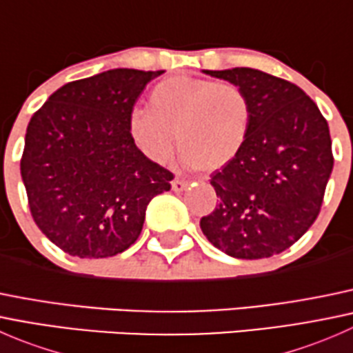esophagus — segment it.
Masks as SVG:
<instances>
[{
    "instance_id": "esophagus-1",
    "label": "esophagus",
    "mask_w": 353,
    "mask_h": 353,
    "mask_svg": "<svg viewBox=\"0 0 353 353\" xmlns=\"http://www.w3.org/2000/svg\"><path fill=\"white\" fill-rule=\"evenodd\" d=\"M170 186H172V191H176V193H183V191L188 188V183L186 181L174 179L172 183H170Z\"/></svg>"
}]
</instances>
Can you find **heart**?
<instances>
[{
	"label": "heart",
	"instance_id": "b5f03b06",
	"mask_svg": "<svg viewBox=\"0 0 353 353\" xmlns=\"http://www.w3.org/2000/svg\"><path fill=\"white\" fill-rule=\"evenodd\" d=\"M148 108L133 109L126 131L145 159L163 163L174 150V133L181 163L213 172L232 162L243 150L252 123L248 94L234 83L191 77L159 81L148 95Z\"/></svg>",
	"mask_w": 353,
	"mask_h": 353
}]
</instances>
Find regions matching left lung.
<instances>
[{
  "mask_svg": "<svg viewBox=\"0 0 353 353\" xmlns=\"http://www.w3.org/2000/svg\"><path fill=\"white\" fill-rule=\"evenodd\" d=\"M239 85L252 105L243 150L212 174L219 206L203 216L206 239L225 254H280L314 223L333 170L330 128L302 88L254 68L203 70Z\"/></svg>",
  "mask_w": 353,
  "mask_h": 353,
  "instance_id": "1",
  "label": "left lung"
}]
</instances>
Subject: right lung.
Segmentation results:
<instances>
[{"instance_id": "right-lung-1", "label": "right lung", "mask_w": 353, "mask_h": 353, "mask_svg": "<svg viewBox=\"0 0 353 353\" xmlns=\"http://www.w3.org/2000/svg\"><path fill=\"white\" fill-rule=\"evenodd\" d=\"M165 73L116 68L56 90L32 116L20 162L34 222L78 258H109L140 236L148 203L172 174L131 143L126 121Z\"/></svg>"}]
</instances>
